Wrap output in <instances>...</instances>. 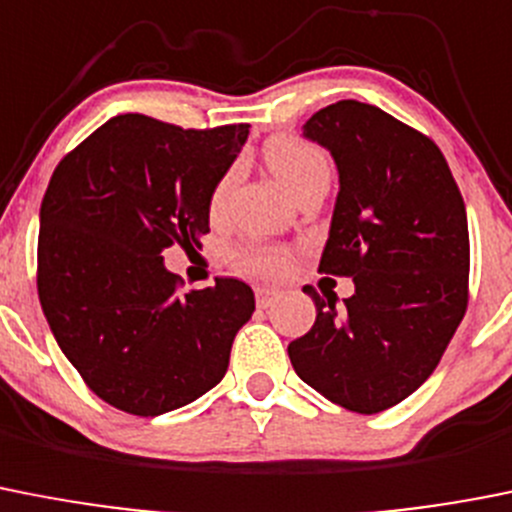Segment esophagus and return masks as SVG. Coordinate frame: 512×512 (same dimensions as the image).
<instances>
[{
  "label": "esophagus",
  "mask_w": 512,
  "mask_h": 512,
  "mask_svg": "<svg viewBox=\"0 0 512 512\" xmlns=\"http://www.w3.org/2000/svg\"><path fill=\"white\" fill-rule=\"evenodd\" d=\"M276 297H279V292H276V289H269V287H256V304H259L261 309L269 307V304L274 302Z\"/></svg>",
  "instance_id": "34e87169"
}]
</instances>
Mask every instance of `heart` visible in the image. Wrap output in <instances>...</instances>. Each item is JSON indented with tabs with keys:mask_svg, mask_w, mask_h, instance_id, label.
Here are the masks:
<instances>
[{
	"mask_svg": "<svg viewBox=\"0 0 512 512\" xmlns=\"http://www.w3.org/2000/svg\"><path fill=\"white\" fill-rule=\"evenodd\" d=\"M264 157L271 172L279 177L281 185L287 187L292 195L314 177L330 175V162H327L325 152L297 137L269 139L264 147ZM225 185H228V180L218 187L215 200H220ZM228 261L241 274L256 276V279H271V276H279L289 269L292 256H289L287 248L271 246V243H241V246L228 253Z\"/></svg>",
	"mask_w": 512,
	"mask_h": 512,
	"instance_id": "1",
	"label": "heart"
}]
</instances>
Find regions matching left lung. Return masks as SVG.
Segmentation results:
<instances>
[{
  "label": "left lung",
  "mask_w": 512,
  "mask_h": 512,
  "mask_svg": "<svg viewBox=\"0 0 512 512\" xmlns=\"http://www.w3.org/2000/svg\"><path fill=\"white\" fill-rule=\"evenodd\" d=\"M340 175L322 274L355 294L304 292L317 307L289 360L307 386L355 414H378L434 373L467 312L470 231L439 147L378 106L337 101L304 124Z\"/></svg>",
  "instance_id": "left-lung-1"
}]
</instances>
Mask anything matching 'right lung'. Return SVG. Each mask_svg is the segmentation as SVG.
I'll return each mask as SVG.
<instances>
[{
  "label": "right lung",
  "instance_id": "add662e5",
  "mask_svg": "<svg viewBox=\"0 0 512 512\" xmlns=\"http://www.w3.org/2000/svg\"><path fill=\"white\" fill-rule=\"evenodd\" d=\"M248 124L182 129L144 114L98 126L40 205L37 294L65 358L116 409L159 416L218 386L256 302L248 284L177 294L164 248L200 246Z\"/></svg>",
  "mask_w": 512,
  "mask_h": 512
}]
</instances>
